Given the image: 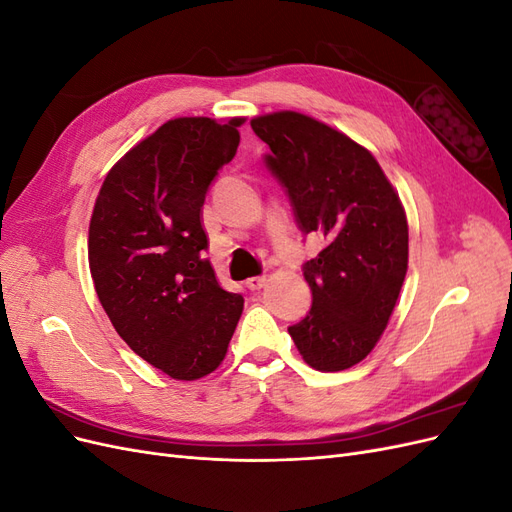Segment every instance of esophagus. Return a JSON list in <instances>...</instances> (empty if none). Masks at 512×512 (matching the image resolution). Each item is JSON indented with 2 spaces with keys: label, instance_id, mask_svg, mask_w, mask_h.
<instances>
[{
  "label": "esophagus",
  "instance_id": "esophagus-1",
  "mask_svg": "<svg viewBox=\"0 0 512 512\" xmlns=\"http://www.w3.org/2000/svg\"><path fill=\"white\" fill-rule=\"evenodd\" d=\"M265 284H267V277H265V275H256V277H250V280L245 282V286L250 288V290H260V288H265Z\"/></svg>",
  "mask_w": 512,
  "mask_h": 512
}]
</instances>
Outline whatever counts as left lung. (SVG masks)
<instances>
[{
	"mask_svg": "<svg viewBox=\"0 0 512 512\" xmlns=\"http://www.w3.org/2000/svg\"><path fill=\"white\" fill-rule=\"evenodd\" d=\"M303 235L324 247L303 265L312 309L288 327L307 365L342 371L374 350L408 271V222L371 153L292 111L252 119Z\"/></svg>",
	"mask_w": 512,
	"mask_h": 512,
	"instance_id": "left-lung-1",
	"label": "left lung"
}]
</instances>
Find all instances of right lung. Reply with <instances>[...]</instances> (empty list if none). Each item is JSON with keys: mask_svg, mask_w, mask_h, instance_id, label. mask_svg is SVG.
Listing matches in <instances>:
<instances>
[{"mask_svg": "<svg viewBox=\"0 0 512 512\" xmlns=\"http://www.w3.org/2000/svg\"><path fill=\"white\" fill-rule=\"evenodd\" d=\"M241 123L166 121L111 168L91 215L89 269L104 312L123 342L175 380L218 369L243 312L241 294L215 280L200 224Z\"/></svg>", "mask_w": 512, "mask_h": 512, "instance_id": "obj_1", "label": "right lung"}]
</instances>
